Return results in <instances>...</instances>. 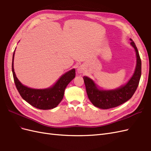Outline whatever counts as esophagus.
I'll list each match as a JSON object with an SVG mask.
<instances>
[{
    "label": "esophagus",
    "instance_id": "esophagus-1",
    "mask_svg": "<svg viewBox=\"0 0 151 151\" xmlns=\"http://www.w3.org/2000/svg\"><path fill=\"white\" fill-rule=\"evenodd\" d=\"M78 72H79V73H82V72H83V70H82V68H78Z\"/></svg>",
    "mask_w": 151,
    "mask_h": 151
}]
</instances>
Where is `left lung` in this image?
Returning a JSON list of instances; mask_svg holds the SVG:
<instances>
[{
  "instance_id": "left-lung-1",
  "label": "left lung",
  "mask_w": 151,
  "mask_h": 151,
  "mask_svg": "<svg viewBox=\"0 0 151 151\" xmlns=\"http://www.w3.org/2000/svg\"><path fill=\"white\" fill-rule=\"evenodd\" d=\"M131 45L135 50L137 65L134 74L127 84L115 90L103 91L99 89L93 80L88 77H83L88 98L94 106L101 109L116 107L130 99L137 88L141 76V60L139 51L133 40Z\"/></svg>"
}]
</instances>
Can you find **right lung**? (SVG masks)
<instances>
[{"mask_svg": "<svg viewBox=\"0 0 151 151\" xmlns=\"http://www.w3.org/2000/svg\"><path fill=\"white\" fill-rule=\"evenodd\" d=\"M13 53L12 70L14 81L18 92L26 102L38 109H50L55 108L63 99L67 86L76 76L74 68L63 74L52 88L45 89H35L22 85L17 79L14 70Z\"/></svg>", "mask_w": 151, "mask_h": 151, "instance_id": "add662e5", "label": "right lung"}]
</instances>
